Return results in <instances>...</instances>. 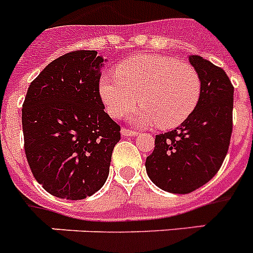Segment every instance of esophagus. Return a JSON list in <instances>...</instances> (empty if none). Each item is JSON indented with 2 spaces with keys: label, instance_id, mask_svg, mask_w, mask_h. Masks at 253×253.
Returning a JSON list of instances; mask_svg holds the SVG:
<instances>
[{
  "label": "esophagus",
  "instance_id": "obj_1",
  "mask_svg": "<svg viewBox=\"0 0 253 253\" xmlns=\"http://www.w3.org/2000/svg\"><path fill=\"white\" fill-rule=\"evenodd\" d=\"M121 135H122L123 137H135L137 135V132L132 130H127V128H122V130H121Z\"/></svg>",
  "mask_w": 253,
  "mask_h": 253
}]
</instances>
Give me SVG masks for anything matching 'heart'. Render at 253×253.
Listing matches in <instances>:
<instances>
[{
    "label": "heart",
    "instance_id": "1",
    "mask_svg": "<svg viewBox=\"0 0 253 253\" xmlns=\"http://www.w3.org/2000/svg\"><path fill=\"white\" fill-rule=\"evenodd\" d=\"M201 93L198 71L186 62L156 54H139L118 65L116 75L98 80V94L114 118L128 116L135 126H179L194 113Z\"/></svg>",
    "mask_w": 253,
    "mask_h": 253
}]
</instances>
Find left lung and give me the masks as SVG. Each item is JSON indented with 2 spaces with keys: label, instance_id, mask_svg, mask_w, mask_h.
<instances>
[{
  "label": "left lung",
  "instance_id": "8db88e82",
  "mask_svg": "<svg viewBox=\"0 0 253 253\" xmlns=\"http://www.w3.org/2000/svg\"><path fill=\"white\" fill-rule=\"evenodd\" d=\"M201 80L194 113L175 130L156 135L145 161L149 179L171 194H190L217 174L233 131L234 87L221 67L200 55H188Z\"/></svg>",
  "mask_w": 253,
  "mask_h": 253
}]
</instances>
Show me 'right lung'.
Returning <instances> with one entry per match:
<instances>
[{
	"label": "right lung",
	"instance_id": "obj_1",
	"mask_svg": "<svg viewBox=\"0 0 253 253\" xmlns=\"http://www.w3.org/2000/svg\"><path fill=\"white\" fill-rule=\"evenodd\" d=\"M108 59L77 50L31 83L22 109L24 151L35 179L55 198L82 200L108 179L121 127L104 112L98 80Z\"/></svg>",
	"mask_w": 253,
	"mask_h": 253
}]
</instances>
